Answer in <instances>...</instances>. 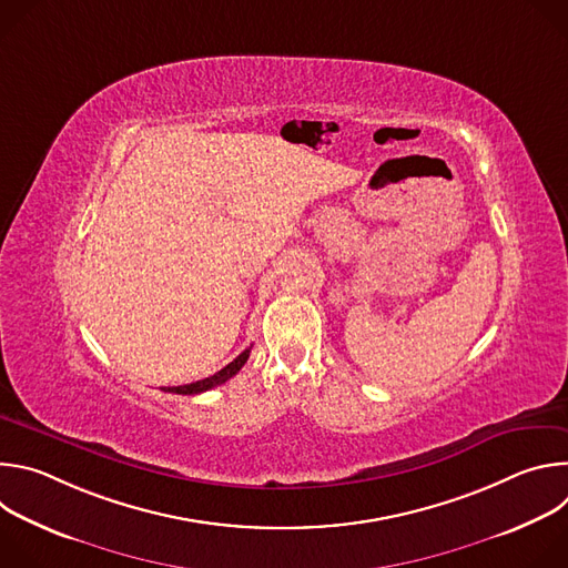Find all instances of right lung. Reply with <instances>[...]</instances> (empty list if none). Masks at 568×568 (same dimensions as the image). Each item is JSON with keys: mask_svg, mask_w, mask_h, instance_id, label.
Masks as SVG:
<instances>
[{"mask_svg": "<svg viewBox=\"0 0 568 568\" xmlns=\"http://www.w3.org/2000/svg\"><path fill=\"white\" fill-rule=\"evenodd\" d=\"M250 351H252V348L242 351L231 364H226L222 371H217V373L211 375V377H204V379H200V382L184 384V386H169V388H161V390H166V393H180V395H197V393H204V390H209V388H213V386H220V384H224L226 379H231L242 366H245V362L250 359Z\"/></svg>", "mask_w": 568, "mask_h": 568, "instance_id": "1", "label": "right lung"}]
</instances>
